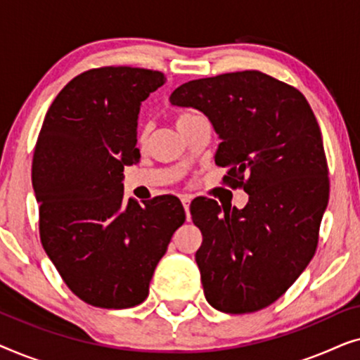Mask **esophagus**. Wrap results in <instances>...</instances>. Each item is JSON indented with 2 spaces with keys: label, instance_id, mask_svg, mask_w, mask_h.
Listing matches in <instances>:
<instances>
[{
  "label": "esophagus",
  "instance_id": "34e87169",
  "mask_svg": "<svg viewBox=\"0 0 360 360\" xmlns=\"http://www.w3.org/2000/svg\"><path fill=\"white\" fill-rule=\"evenodd\" d=\"M190 196H181V205H184L185 208V213H186V218H190Z\"/></svg>",
  "mask_w": 360,
  "mask_h": 360
}]
</instances>
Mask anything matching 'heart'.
Segmentation results:
<instances>
[{
  "mask_svg": "<svg viewBox=\"0 0 360 360\" xmlns=\"http://www.w3.org/2000/svg\"><path fill=\"white\" fill-rule=\"evenodd\" d=\"M191 116H193V115H190V112H181V115H179V116L175 117V124L180 126L181 122L186 121V120H188V117H191Z\"/></svg>",
  "mask_w": 360,
  "mask_h": 360,
  "instance_id": "1",
  "label": "heart"
}]
</instances>
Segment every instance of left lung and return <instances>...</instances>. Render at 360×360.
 Returning a JSON list of instances; mask_svg holds the SVG:
<instances>
[{"label":"left lung","instance_id":"8db88e82","mask_svg":"<svg viewBox=\"0 0 360 360\" xmlns=\"http://www.w3.org/2000/svg\"><path fill=\"white\" fill-rule=\"evenodd\" d=\"M170 103L208 117L221 139L216 164L231 167L224 181L249 195L243 210L206 198L190 206L205 297L224 313L269 307L313 259L328 206L316 117L297 88L257 70L184 83Z\"/></svg>","mask_w":360,"mask_h":360}]
</instances>
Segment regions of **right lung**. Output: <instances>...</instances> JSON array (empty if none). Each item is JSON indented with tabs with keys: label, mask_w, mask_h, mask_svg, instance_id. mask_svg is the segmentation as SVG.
I'll return each instance as SVG.
<instances>
[{
	"label": "right lung",
	"mask_w": 360,
	"mask_h": 360,
	"mask_svg": "<svg viewBox=\"0 0 360 360\" xmlns=\"http://www.w3.org/2000/svg\"><path fill=\"white\" fill-rule=\"evenodd\" d=\"M164 73L101 67L68 82L49 108L32 160L39 231L67 287L88 304L144 302L154 270L184 224L179 198H124L122 170L139 162L142 101Z\"/></svg>",
	"instance_id": "1"
}]
</instances>
